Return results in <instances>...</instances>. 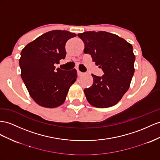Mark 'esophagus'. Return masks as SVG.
<instances>
[{"label": "esophagus", "instance_id": "34e87169", "mask_svg": "<svg viewBox=\"0 0 160 160\" xmlns=\"http://www.w3.org/2000/svg\"><path fill=\"white\" fill-rule=\"evenodd\" d=\"M77 73H78V76H81V75L84 74V73L80 72V71L79 70V69H77Z\"/></svg>", "mask_w": 160, "mask_h": 160}]
</instances>
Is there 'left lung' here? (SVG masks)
<instances>
[{"instance_id": "8db88e82", "label": "left lung", "mask_w": 160, "mask_h": 160, "mask_svg": "<svg viewBox=\"0 0 160 160\" xmlns=\"http://www.w3.org/2000/svg\"><path fill=\"white\" fill-rule=\"evenodd\" d=\"M84 43V53L101 68L104 75L92 74L93 84L84 90L88 103L106 108L115 105L128 91L134 73L132 44L116 34L89 31L78 34Z\"/></svg>"}]
</instances>
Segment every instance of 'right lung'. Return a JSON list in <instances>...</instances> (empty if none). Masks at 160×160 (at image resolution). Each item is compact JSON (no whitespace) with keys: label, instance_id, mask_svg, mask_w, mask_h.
<instances>
[{"label":"right lung","instance_id":"right-lung-1","mask_svg":"<svg viewBox=\"0 0 160 160\" xmlns=\"http://www.w3.org/2000/svg\"><path fill=\"white\" fill-rule=\"evenodd\" d=\"M76 34L66 30L48 32L28 44L21 52V76L36 103L55 108L62 105L77 78V71L55 69V64L66 55L65 43Z\"/></svg>","mask_w":160,"mask_h":160}]
</instances>
